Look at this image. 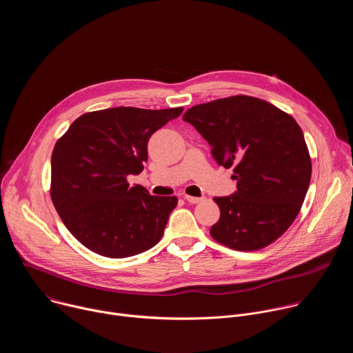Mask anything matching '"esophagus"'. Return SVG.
<instances>
[{
	"instance_id": "obj_1",
	"label": "esophagus",
	"mask_w": 353,
	"mask_h": 353,
	"mask_svg": "<svg viewBox=\"0 0 353 353\" xmlns=\"http://www.w3.org/2000/svg\"><path fill=\"white\" fill-rule=\"evenodd\" d=\"M184 199L190 204H198L201 201H204L205 196H192V195H184Z\"/></svg>"
}]
</instances>
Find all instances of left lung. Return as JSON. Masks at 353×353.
Segmentation results:
<instances>
[{"label":"left lung","instance_id":"left-lung-1","mask_svg":"<svg viewBox=\"0 0 353 353\" xmlns=\"http://www.w3.org/2000/svg\"><path fill=\"white\" fill-rule=\"evenodd\" d=\"M183 120L207 139L218 165L234 168L237 191L214 198L221 218L211 236L239 251L281 237L296 219L312 177L309 149L294 119L263 99L237 94L192 106Z\"/></svg>","mask_w":353,"mask_h":353}]
</instances>
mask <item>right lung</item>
<instances>
[{"mask_svg":"<svg viewBox=\"0 0 353 353\" xmlns=\"http://www.w3.org/2000/svg\"><path fill=\"white\" fill-rule=\"evenodd\" d=\"M183 108H110L85 113L56 142L53 204L71 234L93 253L124 259L152 248L163 236L177 196L130 185L148 161V141Z\"/></svg>","mask_w":353,"mask_h":353,"instance_id":"right-lung-1","label":"right lung"}]
</instances>
